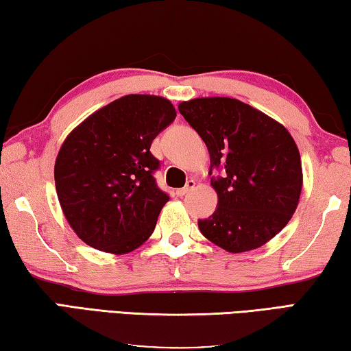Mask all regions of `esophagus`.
<instances>
[{
    "instance_id": "34e87169",
    "label": "esophagus",
    "mask_w": 351,
    "mask_h": 351,
    "mask_svg": "<svg viewBox=\"0 0 351 351\" xmlns=\"http://www.w3.org/2000/svg\"><path fill=\"white\" fill-rule=\"evenodd\" d=\"M194 186H195V182L194 180H188L186 185L183 186V188H180V189H177L176 193H177V195H179V197H183V195L188 194L189 191H193Z\"/></svg>"
}]
</instances>
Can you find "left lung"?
I'll list each match as a JSON object with an SVG mask.
<instances>
[{
  "instance_id": "8db88e82",
  "label": "left lung",
  "mask_w": 351,
  "mask_h": 351,
  "mask_svg": "<svg viewBox=\"0 0 351 351\" xmlns=\"http://www.w3.org/2000/svg\"><path fill=\"white\" fill-rule=\"evenodd\" d=\"M210 151L213 216L199 220L208 241L230 253L262 247L285 228L302 189V165L287 129L236 98H194L179 104Z\"/></svg>"
}]
</instances>
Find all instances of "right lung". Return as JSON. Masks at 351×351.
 <instances>
[{
	"instance_id": "add662e5",
	"label": "right lung",
	"mask_w": 351,
	"mask_h": 351,
	"mask_svg": "<svg viewBox=\"0 0 351 351\" xmlns=\"http://www.w3.org/2000/svg\"><path fill=\"white\" fill-rule=\"evenodd\" d=\"M169 100L125 95L67 135L55 162V188L67 222L89 247L125 254L156 228L169 195L158 188L152 140L176 119Z\"/></svg>"
}]
</instances>
